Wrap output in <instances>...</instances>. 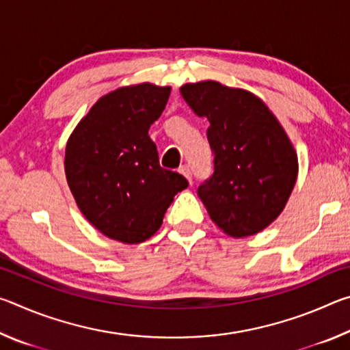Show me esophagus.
<instances>
[{
	"label": "esophagus",
	"mask_w": 350,
	"mask_h": 350,
	"mask_svg": "<svg viewBox=\"0 0 350 350\" xmlns=\"http://www.w3.org/2000/svg\"><path fill=\"white\" fill-rule=\"evenodd\" d=\"M179 173L182 174V176H185L187 179H188V182L191 183L193 182V176H191V170H189V167L188 165H182V167L179 168Z\"/></svg>",
	"instance_id": "esophagus-1"
}]
</instances>
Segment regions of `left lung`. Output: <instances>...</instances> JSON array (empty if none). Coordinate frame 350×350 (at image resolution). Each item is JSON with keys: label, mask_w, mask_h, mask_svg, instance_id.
Masks as SVG:
<instances>
[{"label": "left lung", "mask_w": 350, "mask_h": 350, "mask_svg": "<svg viewBox=\"0 0 350 350\" xmlns=\"http://www.w3.org/2000/svg\"><path fill=\"white\" fill-rule=\"evenodd\" d=\"M182 97L210 126L215 173L198 188L206 211L233 238L264 230L281 215L298 174V159L262 100L217 81L189 83Z\"/></svg>", "instance_id": "1"}]
</instances>
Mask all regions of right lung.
Segmentation results:
<instances>
[{"label": "right lung", "mask_w": 350, "mask_h": 350, "mask_svg": "<svg viewBox=\"0 0 350 350\" xmlns=\"http://www.w3.org/2000/svg\"><path fill=\"white\" fill-rule=\"evenodd\" d=\"M170 88L142 85L106 94L66 145L64 170L80 211L111 239L139 244L161 228L188 180L159 163L148 135L167 106Z\"/></svg>", "instance_id": "obj_1"}]
</instances>
